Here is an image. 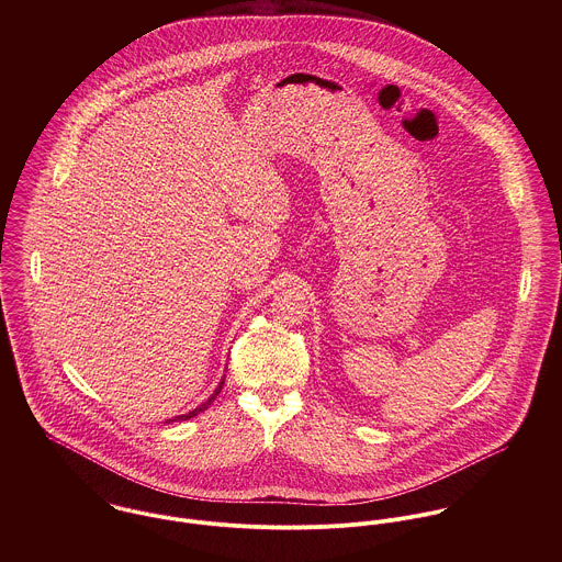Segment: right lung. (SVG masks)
I'll return each mask as SVG.
<instances>
[{"label":"right lung","instance_id":"1","mask_svg":"<svg viewBox=\"0 0 562 562\" xmlns=\"http://www.w3.org/2000/svg\"><path fill=\"white\" fill-rule=\"evenodd\" d=\"M223 385H225V376L221 379V383H218V387L214 390V394L207 398V401L203 402V404H199L194 411H188V413H183V415H177V417H172V419H168V422H181V419H190V417H194V415H199V413H203L212 402L216 401V396L223 392ZM166 422V424H168Z\"/></svg>","mask_w":562,"mask_h":562}]
</instances>
